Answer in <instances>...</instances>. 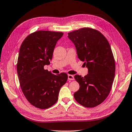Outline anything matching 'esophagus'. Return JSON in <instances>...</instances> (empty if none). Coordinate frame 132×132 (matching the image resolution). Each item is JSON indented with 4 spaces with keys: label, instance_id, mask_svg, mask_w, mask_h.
Wrapping results in <instances>:
<instances>
[{
    "label": "esophagus",
    "instance_id": "obj_1",
    "mask_svg": "<svg viewBox=\"0 0 132 132\" xmlns=\"http://www.w3.org/2000/svg\"><path fill=\"white\" fill-rule=\"evenodd\" d=\"M68 79L69 80H74V76L72 75H68Z\"/></svg>",
    "mask_w": 132,
    "mask_h": 132
}]
</instances>
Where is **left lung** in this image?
Listing matches in <instances>:
<instances>
[{
    "label": "left lung",
    "instance_id": "1",
    "mask_svg": "<svg viewBox=\"0 0 132 132\" xmlns=\"http://www.w3.org/2000/svg\"><path fill=\"white\" fill-rule=\"evenodd\" d=\"M68 34L76 47L78 58L88 68L87 75L74 76L80 86L74 98L86 108H94L105 100L112 87L116 64L110 45L100 31L89 27Z\"/></svg>",
    "mask_w": 132,
    "mask_h": 132
}]
</instances>
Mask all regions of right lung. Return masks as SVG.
<instances>
[{"label":"right lung","mask_w":132,"mask_h":132,"mask_svg":"<svg viewBox=\"0 0 132 132\" xmlns=\"http://www.w3.org/2000/svg\"><path fill=\"white\" fill-rule=\"evenodd\" d=\"M62 32L39 30L29 34L20 47L16 64L19 84L24 96L36 108L48 109L58 100L61 87L68 75H57L45 69L50 64L57 42Z\"/></svg>","instance_id":"1"}]
</instances>
